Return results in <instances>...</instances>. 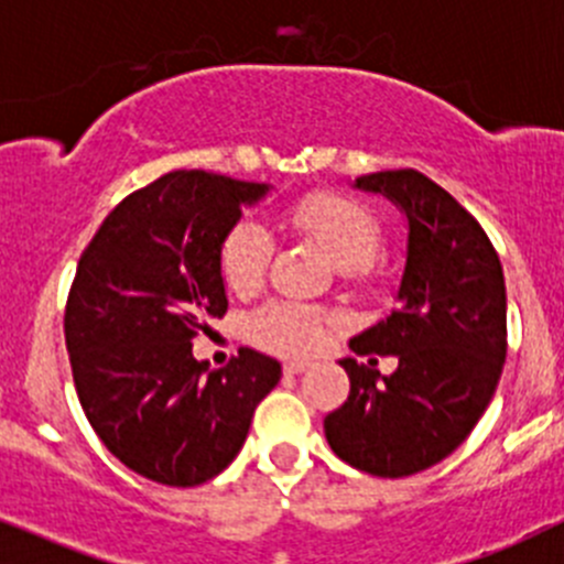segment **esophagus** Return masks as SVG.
Returning a JSON list of instances; mask_svg holds the SVG:
<instances>
[{"mask_svg": "<svg viewBox=\"0 0 564 564\" xmlns=\"http://www.w3.org/2000/svg\"><path fill=\"white\" fill-rule=\"evenodd\" d=\"M305 369H308V364H303V360H286V364H283V371H286V375H303Z\"/></svg>", "mask_w": 564, "mask_h": 564, "instance_id": "34e87169", "label": "esophagus"}]
</instances>
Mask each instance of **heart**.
<instances>
[{"label": "heart", "instance_id": "b5f03b06", "mask_svg": "<svg viewBox=\"0 0 564 564\" xmlns=\"http://www.w3.org/2000/svg\"><path fill=\"white\" fill-rule=\"evenodd\" d=\"M283 223L300 237L319 245L349 278L366 275L380 256L386 231L375 212L338 193H311L283 212ZM272 239L253 220L234 223L220 245V275L234 294H253L264 283ZM330 316L297 300H270L250 311L245 333L256 347L275 355H311L322 347Z\"/></svg>", "mask_w": 564, "mask_h": 564}]
</instances>
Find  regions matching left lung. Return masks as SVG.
I'll use <instances>...</instances> for the list:
<instances>
[{
    "mask_svg": "<svg viewBox=\"0 0 564 564\" xmlns=\"http://www.w3.org/2000/svg\"><path fill=\"white\" fill-rule=\"evenodd\" d=\"M355 187L388 195L408 217L399 308L349 341L399 366L380 377L344 358L349 397L325 415V435L358 471L399 479L449 457L494 399L507 358L505 272L477 217L424 173H369Z\"/></svg>",
    "mask_w": 564,
    "mask_h": 564,
    "instance_id": "8db88e82",
    "label": "left lung"
}]
</instances>
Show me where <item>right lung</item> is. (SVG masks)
I'll return each mask as SVG.
<instances>
[{
    "label": "right lung",
    "instance_id": "add662e5",
    "mask_svg": "<svg viewBox=\"0 0 564 564\" xmlns=\"http://www.w3.org/2000/svg\"><path fill=\"white\" fill-rule=\"evenodd\" d=\"M267 184L173 171L126 195L76 264L65 303L74 386L101 444L140 477L195 488L228 468L281 364L242 347L223 369L193 338L228 308L220 245Z\"/></svg>",
    "mask_w": 564,
    "mask_h": 564
}]
</instances>
